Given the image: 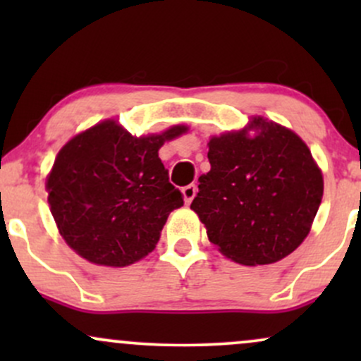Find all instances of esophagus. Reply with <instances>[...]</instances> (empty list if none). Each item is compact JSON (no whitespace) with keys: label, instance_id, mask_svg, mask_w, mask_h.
I'll return each mask as SVG.
<instances>
[{"label":"esophagus","instance_id":"34e87169","mask_svg":"<svg viewBox=\"0 0 361 361\" xmlns=\"http://www.w3.org/2000/svg\"><path fill=\"white\" fill-rule=\"evenodd\" d=\"M181 193H183V198H185V204H192V200L195 198V195H197V185H186L181 188Z\"/></svg>","mask_w":361,"mask_h":361}]
</instances>
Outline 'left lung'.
<instances>
[{"mask_svg": "<svg viewBox=\"0 0 361 361\" xmlns=\"http://www.w3.org/2000/svg\"><path fill=\"white\" fill-rule=\"evenodd\" d=\"M252 128L255 136L249 135ZM210 171L190 209L209 241L235 263L280 261L307 238L324 192L322 173L295 132L255 117L209 142Z\"/></svg>", "mask_w": 361, "mask_h": 361, "instance_id": "8db88e82", "label": "left lung"}]
</instances>
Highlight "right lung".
Listing matches in <instances>:
<instances>
[{
  "label": "right lung",
  "instance_id": "right-lung-1",
  "mask_svg": "<svg viewBox=\"0 0 361 361\" xmlns=\"http://www.w3.org/2000/svg\"><path fill=\"white\" fill-rule=\"evenodd\" d=\"M186 130L134 137L105 120L69 140L45 185L68 246L103 267H128L154 250L168 215L183 205L157 151Z\"/></svg>",
  "mask_w": 361,
  "mask_h": 361
}]
</instances>
